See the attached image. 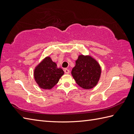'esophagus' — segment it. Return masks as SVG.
Segmentation results:
<instances>
[{
  "label": "esophagus",
  "mask_w": 134,
  "mask_h": 134,
  "mask_svg": "<svg viewBox=\"0 0 134 134\" xmlns=\"http://www.w3.org/2000/svg\"><path fill=\"white\" fill-rule=\"evenodd\" d=\"M64 72L66 74H68L70 73V70L67 69V68H66V69H64Z\"/></svg>",
  "instance_id": "obj_1"
}]
</instances>
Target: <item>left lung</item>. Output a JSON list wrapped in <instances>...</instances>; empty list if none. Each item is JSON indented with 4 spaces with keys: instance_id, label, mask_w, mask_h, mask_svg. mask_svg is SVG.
I'll list each match as a JSON object with an SVG mask.
<instances>
[{
    "instance_id": "left-lung-1",
    "label": "left lung",
    "mask_w": 134,
    "mask_h": 134,
    "mask_svg": "<svg viewBox=\"0 0 134 134\" xmlns=\"http://www.w3.org/2000/svg\"><path fill=\"white\" fill-rule=\"evenodd\" d=\"M101 72L100 64L94 58L90 55H79L71 74L80 87L89 90L97 85Z\"/></svg>"
}]
</instances>
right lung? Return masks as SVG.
I'll return each instance as SVG.
<instances>
[{"label":"right lung","instance_id":"add662e5","mask_svg":"<svg viewBox=\"0 0 134 134\" xmlns=\"http://www.w3.org/2000/svg\"><path fill=\"white\" fill-rule=\"evenodd\" d=\"M63 74V70L58 68L57 64L49 57L43 59L34 71L36 83L40 88L44 90H51L54 87Z\"/></svg>","mask_w":134,"mask_h":134}]
</instances>
